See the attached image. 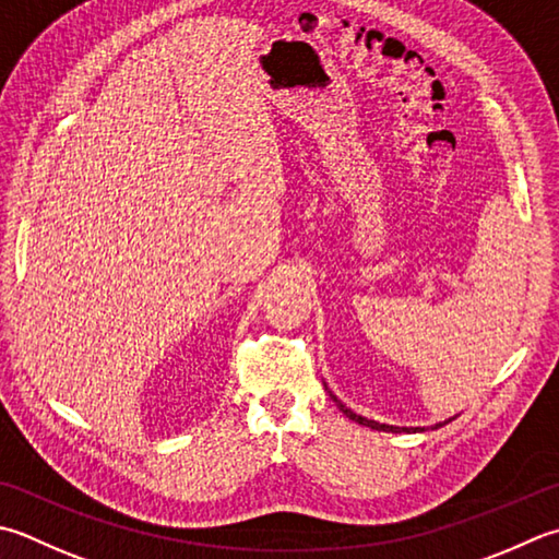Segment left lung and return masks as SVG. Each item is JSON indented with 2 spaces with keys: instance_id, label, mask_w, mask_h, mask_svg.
Listing matches in <instances>:
<instances>
[{
  "instance_id": "obj_1",
  "label": "left lung",
  "mask_w": 559,
  "mask_h": 559,
  "mask_svg": "<svg viewBox=\"0 0 559 559\" xmlns=\"http://www.w3.org/2000/svg\"><path fill=\"white\" fill-rule=\"evenodd\" d=\"M332 400L336 402V407L338 409H342L344 414H346V417L348 419H354V421H358L360 426H370V429H376V431H409V429H400V426H390V424H378V421H373V419H366V417H358V414H354L352 409H348V407H344V404L342 402H338L334 395H332ZM412 431H419V429H412Z\"/></svg>"
}]
</instances>
